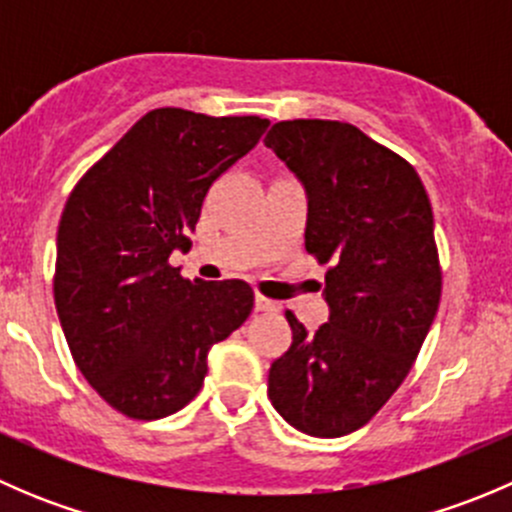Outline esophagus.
I'll return each instance as SVG.
<instances>
[{"label":"esophagus","instance_id":"1","mask_svg":"<svg viewBox=\"0 0 512 512\" xmlns=\"http://www.w3.org/2000/svg\"><path fill=\"white\" fill-rule=\"evenodd\" d=\"M255 309H257V312H267V314H280L282 312L280 302L262 297V294H255Z\"/></svg>","mask_w":512,"mask_h":512}]
</instances>
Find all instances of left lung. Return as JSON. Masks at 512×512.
I'll use <instances>...</instances> for the list:
<instances>
[{
	"label": "left lung",
	"mask_w": 512,
	"mask_h": 512,
	"mask_svg": "<svg viewBox=\"0 0 512 512\" xmlns=\"http://www.w3.org/2000/svg\"><path fill=\"white\" fill-rule=\"evenodd\" d=\"M265 146L302 183L304 247L329 265V319L307 332L287 312L267 396L297 431L347 436L399 389L438 312L433 210L416 170L352 123L280 121Z\"/></svg>",
	"instance_id": "8db88e82"
}]
</instances>
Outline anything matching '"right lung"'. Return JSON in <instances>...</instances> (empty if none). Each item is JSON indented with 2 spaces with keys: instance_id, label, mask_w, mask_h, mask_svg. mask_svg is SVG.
Wrapping results in <instances>:
<instances>
[{
  "instance_id": "obj_1",
  "label": "right lung",
  "mask_w": 512,
  "mask_h": 512,
  "mask_svg": "<svg viewBox=\"0 0 512 512\" xmlns=\"http://www.w3.org/2000/svg\"><path fill=\"white\" fill-rule=\"evenodd\" d=\"M260 116L156 108L74 188L56 235L54 302L71 356L106 404L153 421L203 386L208 352L252 312L242 280H183L170 267L210 185L252 151Z\"/></svg>"
}]
</instances>
